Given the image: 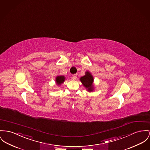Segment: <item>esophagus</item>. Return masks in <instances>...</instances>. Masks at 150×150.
<instances>
[{"mask_svg":"<svg viewBox=\"0 0 150 150\" xmlns=\"http://www.w3.org/2000/svg\"><path fill=\"white\" fill-rule=\"evenodd\" d=\"M72 79L73 80H76V79H77V74H73V76H72Z\"/></svg>","mask_w":150,"mask_h":150,"instance_id":"34e87169","label":"esophagus"}]
</instances>
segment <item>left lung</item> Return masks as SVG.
<instances>
[{"instance_id":"8db88e82","label":"left lung","mask_w":150,"mask_h":150,"mask_svg":"<svg viewBox=\"0 0 150 150\" xmlns=\"http://www.w3.org/2000/svg\"><path fill=\"white\" fill-rule=\"evenodd\" d=\"M80 81L88 91H92L94 90V79L89 71H86L85 75L80 78Z\"/></svg>"}]
</instances>
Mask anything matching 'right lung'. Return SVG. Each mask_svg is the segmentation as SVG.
Masks as SVG:
<instances>
[{
    "mask_svg": "<svg viewBox=\"0 0 150 150\" xmlns=\"http://www.w3.org/2000/svg\"><path fill=\"white\" fill-rule=\"evenodd\" d=\"M65 77L64 76H57L56 78V82L57 85H60L61 83H62L65 81Z\"/></svg>",
    "mask_w": 150,
    "mask_h": 150,
    "instance_id": "right-lung-1",
    "label": "right lung"
}]
</instances>
